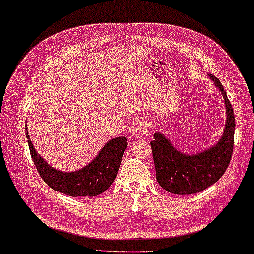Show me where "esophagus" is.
I'll return each instance as SVG.
<instances>
[{
	"mask_svg": "<svg viewBox=\"0 0 254 254\" xmlns=\"http://www.w3.org/2000/svg\"><path fill=\"white\" fill-rule=\"evenodd\" d=\"M130 134L135 138H143L147 134V124L145 120H137L130 128Z\"/></svg>",
	"mask_w": 254,
	"mask_h": 254,
	"instance_id": "esophagus-1",
	"label": "esophagus"
}]
</instances>
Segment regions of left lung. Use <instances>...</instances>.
Listing matches in <instances>:
<instances>
[{
	"instance_id": "left-lung-1",
	"label": "left lung",
	"mask_w": 254,
	"mask_h": 254,
	"mask_svg": "<svg viewBox=\"0 0 254 254\" xmlns=\"http://www.w3.org/2000/svg\"><path fill=\"white\" fill-rule=\"evenodd\" d=\"M220 89L227 111L222 137L216 145L198 154L187 155L171 145L162 134H154L151 142L157 181L162 189L178 195L195 194L219 181L231 162L234 150L235 116L226 91L218 78L211 76Z\"/></svg>"
}]
</instances>
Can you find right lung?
I'll list each match as a JSON object with an SVG mask.
<instances>
[{
  "instance_id": "right-lung-1",
  "label": "right lung",
  "mask_w": 254,
  "mask_h": 254,
  "mask_svg": "<svg viewBox=\"0 0 254 254\" xmlns=\"http://www.w3.org/2000/svg\"><path fill=\"white\" fill-rule=\"evenodd\" d=\"M26 137L28 139L30 155L43 181L57 192L73 197L96 196L107 190L118 174L124 151L128 144L125 137L111 139L97 157L83 169L75 173H62L49 166L35 151L27 132V125Z\"/></svg>"
}]
</instances>
